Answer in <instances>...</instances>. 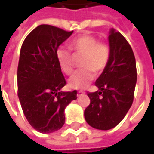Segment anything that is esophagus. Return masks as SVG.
Here are the masks:
<instances>
[{
	"mask_svg": "<svg viewBox=\"0 0 154 154\" xmlns=\"http://www.w3.org/2000/svg\"><path fill=\"white\" fill-rule=\"evenodd\" d=\"M85 94V92H84V91H78L77 94V97H79V96H81V95H82V94Z\"/></svg>",
	"mask_w": 154,
	"mask_h": 154,
	"instance_id": "34e87169",
	"label": "esophagus"
}]
</instances>
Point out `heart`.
Segmentation results:
<instances>
[{
  "label": "heart",
  "mask_w": 154,
  "mask_h": 154,
  "mask_svg": "<svg viewBox=\"0 0 154 154\" xmlns=\"http://www.w3.org/2000/svg\"><path fill=\"white\" fill-rule=\"evenodd\" d=\"M70 49L77 55H84L81 66L83 69L69 78V86L75 89L87 87L94 78V72L101 73L107 67L110 58V48L105 42H99L98 38L92 35H83L70 42ZM57 60L61 70L71 75L74 71V60L71 51L63 46L56 51Z\"/></svg>",
  "instance_id": "b5f03b06"
}]
</instances>
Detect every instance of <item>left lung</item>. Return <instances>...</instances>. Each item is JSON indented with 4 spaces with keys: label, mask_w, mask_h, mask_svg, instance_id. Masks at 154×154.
<instances>
[{
    "label": "left lung",
    "mask_w": 154,
    "mask_h": 154,
    "mask_svg": "<svg viewBox=\"0 0 154 154\" xmlns=\"http://www.w3.org/2000/svg\"><path fill=\"white\" fill-rule=\"evenodd\" d=\"M110 58L95 82L96 92H87L90 104L85 109L86 122L96 129L116 127L126 116L133 101L137 83V64L126 38L114 29L109 36Z\"/></svg>",
    "instance_id": "1"
}]
</instances>
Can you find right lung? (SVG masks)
<instances>
[{
  "mask_svg": "<svg viewBox=\"0 0 154 154\" xmlns=\"http://www.w3.org/2000/svg\"><path fill=\"white\" fill-rule=\"evenodd\" d=\"M73 31L40 25L24 40L17 66V96L29 124L38 132L51 133L65 123L64 109L76 100L77 90L62 92L67 82L56 51Z\"/></svg>",
  "mask_w": 154,
  "mask_h": 154,
  "instance_id": "add662e5",
  "label": "right lung"
}]
</instances>
